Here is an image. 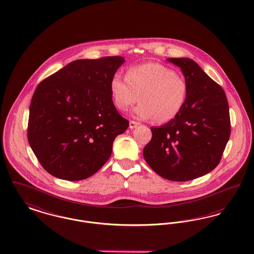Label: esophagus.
<instances>
[{
	"label": "esophagus",
	"mask_w": 254,
	"mask_h": 254,
	"mask_svg": "<svg viewBox=\"0 0 254 254\" xmlns=\"http://www.w3.org/2000/svg\"><path fill=\"white\" fill-rule=\"evenodd\" d=\"M139 125H140L139 122H135V121H130L129 122V127L130 128H136Z\"/></svg>",
	"instance_id": "obj_1"
}]
</instances>
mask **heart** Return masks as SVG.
I'll use <instances>...</instances> for the list:
<instances>
[{
	"label": "heart",
	"instance_id": "1",
	"mask_svg": "<svg viewBox=\"0 0 254 254\" xmlns=\"http://www.w3.org/2000/svg\"><path fill=\"white\" fill-rule=\"evenodd\" d=\"M109 87L117 109L126 111L138 99L140 104L135 108V115L140 119H154L157 124L176 119L186 105L189 93L187 81L159 63L129 67L126 77L115 74Z\"/></svg>",
	"mask_w": 254,
	"mask_h": 254
}]
</instances>
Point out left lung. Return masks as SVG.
Here are the masks:
<instances>
[{
  "label": "left lung",
  "mask_w": 254,
  "mask_h": 254,
  "mask_svg": "<svg viewBox=\"0 0 254 254\" xmlns=\"http://www.w3.org/2000/svg\"><path fill=\"white\" fill-rule=\"evenodd\" d=\"M181 68L189 86L186 105L176 119L150 127L143 155L160 177L186 181L204 176L222 159L230 136L224 89L190 59H168Z\"/></svg>",
  "instance_id": "left-lung-1"
}]
</instances>
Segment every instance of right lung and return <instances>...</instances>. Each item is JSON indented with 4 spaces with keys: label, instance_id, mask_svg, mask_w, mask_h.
<instances>
[{
    "label": "right lung",
    "instance_id": "add662e5",
    "mask_svg": "<svg viewBox=\"0 0 254 254\" xmlns=\"http://www.w3.org/2000/svg\"><path fill=\"white\" fill-rule=\"evenodd\" d=\"M124 61L117 56L75 60L37 85L28 140L52 176L87 179L109 159L114 139L129 125L116 109L109 87Z\"/></svg>",
    "mask_w": 254,
    "mask_h": 254
}]
</instances>
